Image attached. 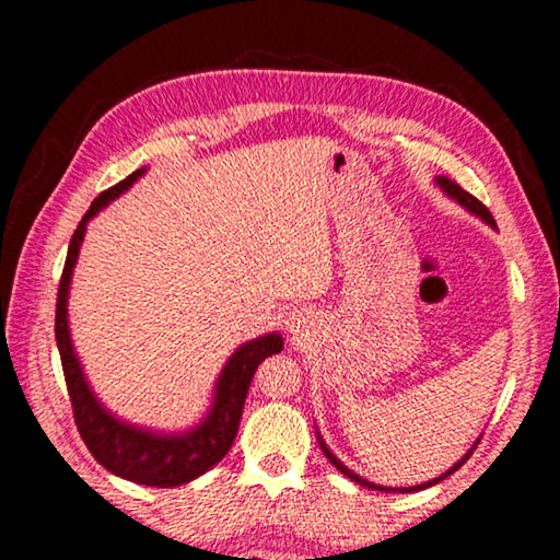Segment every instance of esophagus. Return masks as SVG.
I'll use <instances>...</instances> for the list:
<instances>
[{
  "label": "esophagus",
  "instance_id": "obj_1",
  "mask_svg": "<svg viewBox=\"0 0 560 560\" xmlns=\"http://www.w3.org/2000/svg\"><path fill=\"white\" fill-rule=\"evenodd\" d=\"M314 328V314L308 308H293L287 316V330L293 336H303Z\"/></svg>",
  "mask_w": 560,
  "mask_h": 560
}]
</instances>
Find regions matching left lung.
Segmentation results:
<instances>
[{
  "mask_svg": "<svg viewBox=\"0 0 560 560\" xmlns=\"http://www.w3.org/2000/svg\"><path fill=\"white\" fill-rule=\"evenodd\" d=\"M438 185L442 187V192L444 195H447V197H452V200H457L462 207H464V210H469L471 214H477V217H481V220H485L487 224H491V226H497V222H494V217H491V212L487 210V207L485 205H481L479 200H477V197H474V195H469L467 192V189H462L457 183H454V179H450V177H438ZM318 444H320V450H324V454H326V457L330 459V464H334V467L336 469H340V471H343L346 474V477H350V479H353V481H358V485H363V487H368V489H375V491H395V489H387V487H381V485H373V481H368V479H363V477H358V474L355 471H350L348 467H346V464L343 462H340L338 457H336V454L334 452H330L328 447H326V442L324 440H320V434H318ZM477 444H479V440L477 442H474V447L467 452V454H464V457L457 462V464H454V467L452 469H447V471H444V474H440V477L438 479H432V481H428V485H417V487H407V489H400V491H420V489H428V487H432V485H438V481H442V479H447L450 477V474H454V471H457L459 467H462V464L464 462H467L469 459V454L474 452V450H477Z\"/></svg>",
  "mask_w": 560,
  "mask_h": 560,
  "instance_id": "left-lung-1",
  "label": "left lung"
}]
</instances>
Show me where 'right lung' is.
Segmentation results:
<instances>
[{
    "label": "right lung",
    "instance_id": "add662e5",
    "mask_svg": "<svg viewBox=\"0 0 560 560\" xmlns=\"http://www.w3.org/2000/svg\"><path fill=\"white\" fill-rule=\"evenodd\" d=\"M145 175V167L130 173L122 183L108 187L101 192L83 220L75 226L71 236L69 254H66L59 296H56V346L61 353L63 377L66 387H69L71 407L75 428L81 432V440L86 442L89 452L93 454L101 467H106L116 477H122L136 485L145 487H179L187 485L197 477H202L207 469H212L217 462H222L226 452L232 450L236 430H240L242 410L246 393H249V383L261 360L269 355L281 353L283 338L279 334H267L249 340V343L240 346L226 360L220 377L214 385V400L210 412L197 428L187 432H153L138 424H128L118 420L116 415L108 412L106 407L98 402L93 395L91 385L83 375L81 360L75 355L71 343L69 330V289H71V273L79 259L83 234H86V224L93 220L103 207L120 197L126 189L136 183L138 177Z\"/></svg>",
    "mask_w": 560,
    "mask_h": 560
}]
</instances>
